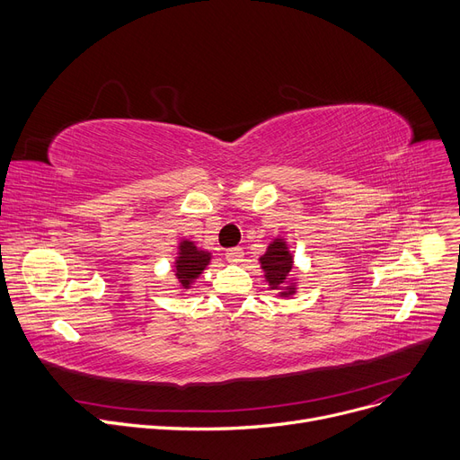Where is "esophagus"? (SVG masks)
Wrapping results in <instances>:
<instances>
[{
	"instance_id": "1",
	"label": "esophagus",
	"mask_w": 460,
	"mask_h": 460,
	"mask_svg": "<svg viewBox=\"0 0 460 460\" xmlns=\"http://www.w3.org/2000/svg\"><path fill=\"white\" fill-rule=\"evenodd\" d=\"M226 261L231 264H238L243 261V252L240 248H231L226 252Z\"/></svg>"
}]
</instances>
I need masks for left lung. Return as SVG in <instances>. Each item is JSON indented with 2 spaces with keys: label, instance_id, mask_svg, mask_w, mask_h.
<instances>
[{
  "label": "left lung",
  "instance_id": "8db88e82",
  "mask_svg": "<svg viewBox=\"0 0 460 460\" xmlns=\"http://www.w3.org/2000/svg\"><path fill=\"white\" fill-rule=\"evenodd\" d=\"M261 270L270 290L279 297H292L297 294V279L294 278V255L285 236H275L268 243L262 257H259Z\"/></svg>",
  "mask_w": 460,
  "mask_h": 460
}]
</instances>
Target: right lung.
Returning a JSON list of instances; mask_svg holds the SVG:
<instances>
[{
	"instance_id": "obj_1",
	"label": "right lung",
	"mask_w": 460,
	"mask_h": 460,
	"mask_svg": "<svg viewBox=\"0 0 460 460\" xmlns=\"http://www.w3.org/2000/svg\"><path fill=\"white\" fill-rule=\"evenodd\" d=\"M212 253L199 248L190 238H181L177 243V255L173 259V275L179 285V292L185 294L192 288L203 270L210 264Z\"/></svg>"
}]
</instances>
